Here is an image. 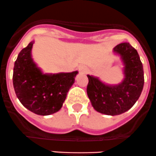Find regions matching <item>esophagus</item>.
<instances>
[{
  "mask_svg": "<svg viewBox=\"0 0 156 156\" xmlns=\"http://www.w3.org/2000/svg\"><path fill=\"white\" fill-rule=\"evenodd\" d=\"M79 70H80V71L82 72V73H84V72H86V68H85L84 66H80V67H79Z\"/></svg>",
  "mask_w": 156,
  "mask_h": 156,
  "instance_id": "1",
  "label": "esophagus"
}]
</instances>
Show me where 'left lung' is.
<instances>
[{"mask_svg": "<svg viewBox=\"0 0 156 156\" xmlns=\"http://www.w3.org/2000/svg\"><path fill=\"white\" fill-rule=\"evenodd\" d=\"M114 52L124 64V79L118 85H107L98 77L87 75V95L95 111L104 115L124 113L133 106L144 85L143 67L137 51L128 42L115 46Z\"/></svg>", "mask_w": 156, "mask_h": 156, "instance_id": "obj_1", "label": "left lung"}]
</instances>
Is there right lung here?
<instances>
[{
    "instance_id": "obj_1",
    "label": "right lung",
    "mask_w": 156,
    "mask_h": 156,
    "mask_svg": "<svg viewBox=\"0 0 156 156\" xmlns=\"http://www.w3.org/2000/svg\"><path fill=\"white\" fill-rule=\"evenodd\" d=\"M33 44L32 41L24 48L15 61L13 88L18 99L28 110L38 115H50L61 108L78 71L43 73L32 58Z\"/></svg>"
}]
</instances>
